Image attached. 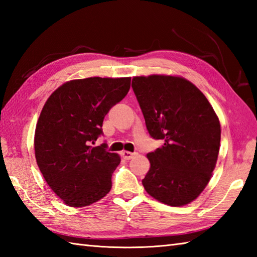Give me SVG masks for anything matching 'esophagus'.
<instances>
[{
  "instance_id": "esophagus-1",
  "label": "esophagus",
  "mask_w": 257,
  "mask_h": 257,
  "mask_svg": "<svg viewBox=\"0 0 257 257\" xmlns=\"http://www.w3.org/2000/svg\"><path fill=\"white\" fill-rule=\"evenodd\" d=\"M135 156H136V154H133V152H129V151H125V150L121 151V157L123 158V159H125V160L133 159Z\"/></svg>"
}]
</instances>
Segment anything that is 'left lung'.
<instances>
[{
  "label": "left lung",
  "instance_id": "left-lung-1",
  "mask_svg": "<svg viewBox=\"0 0 257 257\" xmlns=\"http://www.w3.org/2000/svg\"><path fill=\"white\" fill-rule=\"evenodd\" d=\"M132 86L149 135L163 141L147 155L145 190L161 203L187 205L202 193L215 169L219 117L203 92L181 76H135Z\"/></svg>",
  "mask_w": 257,
  "mask_h": 257
}]
</instances>
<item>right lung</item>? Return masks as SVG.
Returning <instances> with one entry per match:
<instances>
[{"instance_id":"1","label":"right lung","mask_w":257,"mask_h":257,"mask_svg":"<svg viewBox=\"0 0 257 257\" xmlns=\"http://www.w3.org/2000/svg\"><path fill=\"white\" fill-rule=\"evenodd\" d=\"M132 77H88L66 81L48 97L38 117L34 149L37 166L53 192L68 206L102 199L111 189L120 157L91 147L102 134L109 109L128 94Z\"/></svg>"}]
</instances>
